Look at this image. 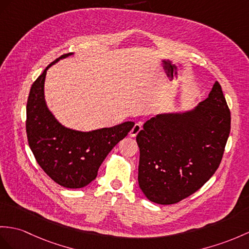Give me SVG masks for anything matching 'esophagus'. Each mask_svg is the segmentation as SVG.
<instances>
[{"mask_svg": "<svg viewBox=\"0 0 249 249\" xmlns=\"http://www.w3.org/2000/svg\"><path fill=\"white\" fill-rule=\"evenodd\" d=\"M142 130V124H135L134 126H133L132 130L130 131V136L131 137H135L139 132Z\"/></svg>", "mask_w": 249, "mask_h": 249, "instance_id": "obj_1", "label": "esophagus"}]
</instances>
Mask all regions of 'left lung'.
Here are the masks:
<instances>
[{"instance_id":"1","label":"left lung","mask_w":249,"mask_h":249,"mask_svg":"<svg viewBox=\"0 0 249 249\" xmlns=\"http://www.w3.org/2000/svg\"><path fill=\"white\" fill-rule=\"evenodd\" d=\"M230 111L215 81L204 101L185 112L147 120L138 133V184L151 202L175 204L197 191L219 168Z\"/></svg>"}]
</instances>
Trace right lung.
<instances>
[{
  "label": "right lung",
  "instance_id": "add662e5",
  "mask_svg": "<svg viewBox=\"0 0 249 249\" xmlns=\"http://www.w3.org/2000/svg\"><path fill=\"white\" fill-rule=\"evenodd\" d=\"M37 78L30 89L26 107V133L30 150L39 166L53 180L65 188H82L93 181L107 155L134 126L125 121L111 128L82 132L66 128L47 107L44 81L47 70Z\"/></svg>",
  "mask_w": 249,
  "mask_h": 249
}]
</instances>
